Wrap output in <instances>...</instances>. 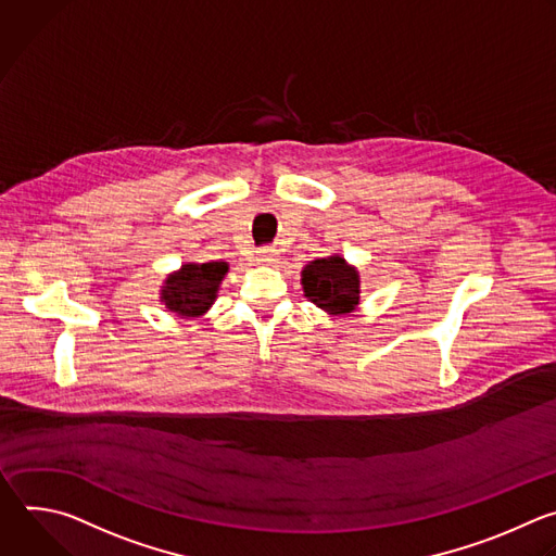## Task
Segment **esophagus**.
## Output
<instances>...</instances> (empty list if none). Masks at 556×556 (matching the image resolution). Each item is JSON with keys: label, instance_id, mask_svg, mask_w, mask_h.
I'll return each instance as SVG.
<instances>
[{"label": "esophagus", "instance_id": "34e87169", "mask_svg": "<svg viewBox=\"0 0 556 556\" xmlns=\"http://www.w3.org/2000/svg\"><path fill=\"white\" fill-rule=\"evenodd\" d=\"M256 261H258L261 265H274V263L278 261V250H274V248H261V250L256 252Z\"/></svg>", "mask_w": 556, "mask_h": 556}]
</instances>
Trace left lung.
Instances as JSON below:
<instances>
[{
    "mask_svg": "<svg viewBox=\"0 0 556 556\" xmlns=\"http://www.w3.org/2000/svg\"><path fill=\"white\" fill-rule=\"evenodd\" d=\"M302 287L306 298L328 313H351L359 304L357 269L340 256L308 263L302 271Z\"/></svg>",
    "mask_w": 556,
    "mask_h": 556,
    "instance_id": "obj_1",
    "label": "left lung"
}]
</instances>
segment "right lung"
Instances as JSON below:
<instances>
[{"instance_id": "obj_1", "label": "right lung", "mask_w": 556, "mask_h": 556, "mask_svg": "<svg viewBox=\"0 0 556 556\" xmlns=\"http://www.w3.org/2000/svg\"><path fill=\"white\" fill-rule=\"evenodd\" d=\"M228 271L226 263H201L184 265L177 274L166 278L162 300L166 308L177 315L194 317L210 308L216 298V289Z\"/></svg>"}]
</instances>
